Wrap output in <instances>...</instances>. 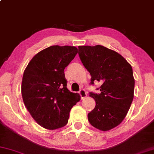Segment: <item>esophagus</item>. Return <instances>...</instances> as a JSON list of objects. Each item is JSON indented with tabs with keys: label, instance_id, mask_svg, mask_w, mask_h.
<instances>
[{
	"label": "esophagus",
	"instance_id": "obj_1",
	"mask_svg": "<svg viewBox=\"0 0 154 154\" xmlns=\"http://www.w3.org/2000/svg\"><path fill=\"white\" fill-rule=\"evenodd\" d=\"M79 95H80L81 99H84V98H86V96H87V93H86V91H85L84 89L80 90V91L79 92Z\"/></svg>",
	"mask_w": 154,
	"mask_h": 154
}]
</instances>
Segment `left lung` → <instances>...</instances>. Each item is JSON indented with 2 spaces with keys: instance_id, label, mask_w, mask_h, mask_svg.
<instances>
[{
  "instance_id": "left-lung-1",
  "label": "left lung",
  "mask_w": 154,
  "mask_h": 154,
  "mask_svg": "<svg viewBox=\"0 0 154 154\" xmlns=\"http://www.w3.org/2000/svg\"><path fill=\"white\" fill-rule=\"evenodd\" d=\"M82 64L91 75V85L100 82L99 93H90L95 106L88 114L92 126L108 131L119 125L133 100L135 79L131 65L116 51L103 45L79 46Z\"/></svg>"
}]
</instances>
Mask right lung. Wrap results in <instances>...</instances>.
Instances as JSON below:
<instances>
[{
  "mask_svg": "<svg viewBox=\"0 0 154 154\" xmlns=\"http://www.w3.org/2000/svg\"><path fill=\"white\" fill-rule=\"evenodd\" d=\"M77 54L75 46L52 45L35 55L24 72L23 101L35 122L48 130L65 126L80 100L78 93L67 89L63 72Z\"/></svg>",
  "mask_w": 154,
  "mask_h": 154,
  "instance_id": "add662e5",
  "label": "right lung"
}]
</instances>
